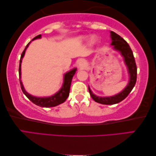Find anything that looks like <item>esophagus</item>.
I'll return each mask as SVG.
<instances>
[{
	"label": "esophagus",
	"mask_w": 156,
	"mask_h": 156,
	"mask_svg": "<svg viewBox=\"0 0 156 156\" xmlns=\"http://www.w3.org/2000/svg\"><path fill=\"white\" fill-rule=\"evenodd\" d=\"M80 66L81 68H83L84 66H85V63H84V61H83V60L80 61Z\"/></svg>",
	"instance_id": "obj_1"
}]
</instances>
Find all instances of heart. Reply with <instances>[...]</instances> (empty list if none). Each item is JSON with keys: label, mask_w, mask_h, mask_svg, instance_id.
I'll return each instance as SVG.
<instances>
[{"label": "heart", "mask_w": 156, "mask_h": 156, "mask_svg": "<svg viewBox=\"0 0 156 156\" xmlns=\"http://www.w3.org/2000/svg\"><path fill=\"white\" fill-rule=\"evenodd\" d=\"M88 39H89V37H85V36H81V37L78 38V41H80V42L86 41H88ZM95 41H96L95 38L93 37H91L90 41L91 43H94L95 42Z\"/></svg>", "instance_id": "1"}]
</instances>
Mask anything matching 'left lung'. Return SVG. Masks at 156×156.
Here are the masks:
<instances>
[{"label":"left lung","mask_w":156,"mask_h":156,"mask_svg":"<svg viewBox=\"0 0 156 156\" xmlns=\"http://www.w3.org/2000/svg\"><path fill=\"white\" fill-rule=\"evenodd\" d=\"M111 38L112 40L111 45L114 46V49L119 51L121 53V55L123 56L124 62L128 68L130 79L128 85L121 93L111 97L101 98V97L96 96L92 93L90 88L88 87L89 93H90V95L91 98L93 99V100H95L98 103L106 104V105L115 104L124 100L131 92L132 89L136 85L137 80V66L133 53L129 45L123 38H122L120 36L114 32H111Z\"/></svg>","instance_id":"8db88e82"}]
</instances>
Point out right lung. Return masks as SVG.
<instances>
[{"label":"right lung","mask_w":156,"mask_h":156,"mask_svg":"<svg viewBox=\"0 0 156 156\" xmlns=\"http://www.w3.org/2000/svg\"><path fill=\"white\" fill-rule=\"evenodd\" d=\"M41 37V35L39 34L36 37H34L32 41L37 39H40ZM31 41L27 43L26 47L25 48V50H23V52H22L21 56H20V58L19 69V80H20V88H21L23 93L25 94V95L26 96L27 98L32 102V103H34V104H36V105L41 107H45V108H48V107H54L58 105V104L63 103V102L66 100V99L68 98V97L69 96L70 85H71V82H72V79L76 70V68H74L73 70H71L70 71H69V72L66 73L65 74L62 87H61V88L58 90V92H57V93L55 94L54 95L48 97V98H37V97H34L30 95V94L27 93L24 89V87L22 83V81L20 80V75H21V72H20V71H21V62H22L23 58L25 55V50H26L27 47L29 46L30 43H31Z\"/></svg>","instance_id":"add662e5"}]
</instances>
